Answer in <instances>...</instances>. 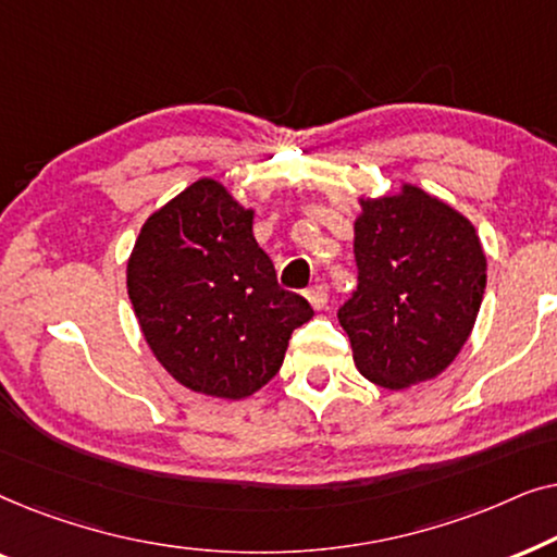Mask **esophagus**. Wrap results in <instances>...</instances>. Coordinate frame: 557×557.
I'll use <instances>...</instances> for the list:
<instances>
[{
    "instance_id": "34e87169",
    "label": "esophagus",
    "mask_w": 557,
    "mask_h": 557,
    "mask_svg": "<svg viewBox=\"0 0 557 557\" xmlns=\"http://www.w3.org/2000/svg\"><path fill=\"white\" fill-rule=\"evenodd\" d=\"M307 299H309V304L314 309H324L326 307V299H330V294H326V286L324 284H311L309 288H307Z\"/></svg>"
}]
</instances>
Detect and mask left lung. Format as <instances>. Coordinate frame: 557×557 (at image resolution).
Masks as SVG:
<instances>
[{
  "label": "left lung",
  "mask_w": 557,
  "mask_h": 557,
  "mask_svg": "<svg viewBox=\"0 0 557 557\" xmlns=\"http://www.w3.org/2000/svg\"><path fill=\"white\" fill-rule=\"evenodd\" d=\"M357 288L337 317L357 370L387 391L444 372L476 322L486 258L474 225L403 185L362 200L355 223Z\"/></svg>",
  "instance_id": "obj_1"
}]
</instances>
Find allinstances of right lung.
I'll use <instances>...</instances> for the list:
<instances>
[{"mask_svg":"<svg viewBox=\"0 0 557 557\" xmlns=\"http://www.w3.org/2000/svg\"><path fill=\"white\" fill-rule=\"evenodd\" d=\"M144 339L189 391L240 400L276 375L292 332L314 317L278 286L243 210L215 180H197L144 223L126 269Z\"/></svg>","mask_w":557,"mask_h":557,"instance_id":"add662e5","label":"right lung"}]
</instances>
